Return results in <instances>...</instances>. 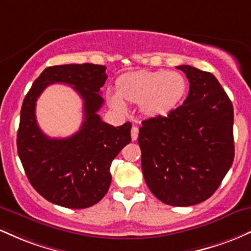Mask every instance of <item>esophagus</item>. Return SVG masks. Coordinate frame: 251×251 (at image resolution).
Returning a JSON list of instances; mask_svg holds the SVG:
<instances>
[{
  "label": "esophagus",
  "instance_id": "obj_1",
  "mask_svg": "<svg viewBox=\"0 0 251 251\" xmlns=\"http://www.w3.org/2000/svg\"><path fill=\"white\" fill-rule=\"evenodd\" d=\"M137 137H139V128L134 126L133 128H131V140L136 141Z\"/></svg>",
  "mask_w": 251,
  "mask_h": 251
}]
</instances>
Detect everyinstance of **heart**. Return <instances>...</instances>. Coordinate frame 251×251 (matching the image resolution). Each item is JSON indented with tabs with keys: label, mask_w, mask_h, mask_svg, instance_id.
Instances as JSON below:
<instances>
[{
	"label": "heart",
	"mask_w": 251,
	"mask_h": 251,
	"mask_svg": "<svg viewBox=\"0 0 251 251\" xmlns=\"http://www.w3.org/2000/svg\"><path fill=\"white\" fill-rule=\"evenodd\" d=\"M187 91V80L180 72L140 71L126 75L117 83V94L109 96L115 110L125 112L123 100L140 104L141 111L149 117H161L179 105Z\"/></svg>",
	"instance_id": "obj_1"
}]
</instances>
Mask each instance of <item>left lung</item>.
I'll use <instances>...</instances> for the list:
<instances>
[{"label":"left lung","instance_id":"left-lung-1","mask_svg":"<svg viewBox=\"0 0 251 251\" xmlns=\"http://www.w3.org/2000/svg\"><path fill=\"white\" fill-rule=\"evenodd\" d=\"M176 69L190 81L187 98L168 116L143 121L137 141L151 192L167 205L191 206L210 198L231 167L233 108L212 73Z\"/></svg>","mask_w":251,"mask_h":251}]
</instances>
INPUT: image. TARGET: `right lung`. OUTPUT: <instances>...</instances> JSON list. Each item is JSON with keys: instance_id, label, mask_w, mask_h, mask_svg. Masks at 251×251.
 Returning a JSON list of instances; mask_svg holds the SVG:
<instances>
[{"instance_id": "add662e5", "label": "right lung", "mask_w": 251, "mask_h": 251, "mask_svg": "<svg viewBox=\"0 0 251 251\" xmlns=\"http://www.w3.org/2000/svg\"><path fill=\"white\" fill-rule=\"evenodd\" d=\"M105 66L67 64L50 66L33 83L22 103L18 130V154L28 180L46 201L69 209L97 204L110 187V166L131 141V123L112 126L100 120V88ZM54 82L67 83L84 102V121L79 131L66 139H52L38 128L36 100Z\"/></svg>"}]
</instances>
